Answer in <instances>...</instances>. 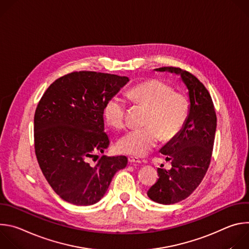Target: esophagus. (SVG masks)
<instances>
[{
	"label": "esophagus",
	"mask_w": 249,
	"mask_h": 249,
	"mask_svg": "<svg viewBox=\"0 0 249 249\" xmlns=\"http://www.w3.org/2000/svg\"><path fill=\"white\" fill-rule=\"evenodd\" d=\"M128 160L130 163H141V160L138 158H134V157H129Z\"/></svg>",
	"instance_id": "obj_1"
}]
</instances>
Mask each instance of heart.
<instances>
[{
    "mask_svg": "<svg viewBox=\"0 0 249 249\" xmlns=\"http://www.w3.org/2000/svg\"><path fill=\"white\" fill-rule=\"evenodd\" d=\"M128 97L136 104L148 108L143 128L128 131L118 141L119 152L132 157H143L162 139L168 142L177 137L186 124L190 104L187 96L173 91L170 85L157 79L147 80L131 88ZM126 101L112 96L104 105L103 114L115 129L125 126Z\"/></svg>",
    "mask_w": 249,
    "mask_h": 249,
    "instance_id": "1",
    "label": "heart"
}]
</instances>
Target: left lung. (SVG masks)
Here are the masks:
<instances>
[{
    "mask_svg": "<svg viewBox=\"0 0 249 249\" xmlns=\"http://www.w3.org/2000/svg\"><path fill=\"white\" fill-rule=\"evenodd\" d=\"M155 70L180 75L190 100L185 126L160 151L172 167L158 168L159 179L147 193L151 200L170 205L187 198L203 180L211 162L217 116L208 89L195 76L175 67Z\"/></svg>",
    "mask_w": 249,
    "mask_h": 249,
    "instance_id": "8db88e82",
    "label": "left lung"
}]
</instances>
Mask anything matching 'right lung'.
Returning a JSON list of instances; mask_svg holds the SVG:
<instances>
[{"mask_svg": "<svg viewBox=\"0 0 249 249\" xmlns=\"http://www.w3.org/2000/svg\"><path fill=\"white\" fill-rule=\"evenodd\" d=\"M129 79L81 71L65 75L46 89L34 114V149L52 189L66 202L79 206L97 203L114 174L127 165L125 156H102L109 146L103 109Z\"/></svg>", "mask_w": 249, "mask_h": 249, "instance_id": "1", "label": "right lung"}]
</instances>
